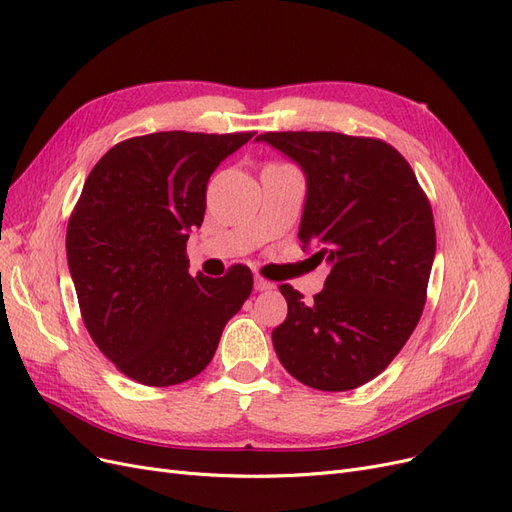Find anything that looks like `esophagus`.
Listing matches in <instances>:
<instances>
[{
  "mask_svg": "<svg viewBox=\"0 0 512 512\" xmlns=\"http://www.w3.org/2000/svg\"><path fill=\"white\" fill-rule=\"evenodd\" d=\"M272 289H274V282L255 276V291H272Z\"/></svg>",
  "mask_w": 512,
  "mask_h": 512,
  "instance_id": "esophagus-1",
  "label": "esophagus"
}]
</instances>
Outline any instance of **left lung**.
I'll return each mask as SVG.
<instances>
[{"label":"left lung","mask_w":512,"mask_h":512,"mask_svg":"<svg viewBox=\"0 0 512 512\" xmlns=\"http://www.w3.org/2000/svg\"><path fill=\"white\" fill-rule=\"evenodd\" d=\"M306 173L299 240L331 272L306 304L280 285L287 320L272 344L295 380L344 392L380 375L401 352L426 304L437 234L409 162L382 139L342 132H263Z\"/></svg>","instance_id":"obj_1"}]
</instances>
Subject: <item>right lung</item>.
<instances>
[{
    "mask_svg": "<svg viewBox=\"0 0 512 512\" xmlns=\"http://www.w3.org/2000/svg\"><path fill=\"white\" fill-rule=\"evenodd\" d=\"M255 132H151L94 164L67 225V261L92 342L130 380L175 386L215 356L253 274H189L213 170Z\"/></svg>",
    "mask_w": 512,
    "mask_h": 512,
    "instance_id": "obj_1",
    "label": "right lung"
}]
</instances>
